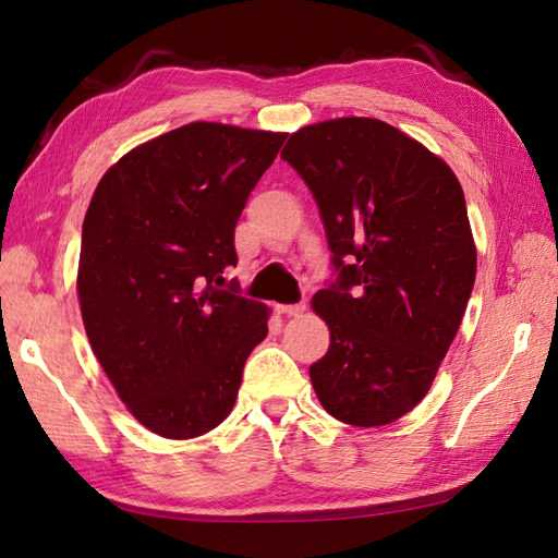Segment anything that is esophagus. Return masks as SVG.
I'll return each mask as SVG.
<instances>
[{
  "label": "esophagus",
  "instance_id": "34e87169",
  "mask_svg": "<svg viewBox=\"0 0 558 558\" xmlns=\"http://www.w3.org/2000/svg\"><path fill=\"white\" fill-rule=\"evenodd\" d=\"M278 312L286 314V316H302L306 312V304L304 302H300V304H280Z\"/></svg>",
  "mask_w": 558,
  "mask_h": 558
}]
</instances>
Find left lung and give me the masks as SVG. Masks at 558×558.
<instances>
[{
    "label": "left lung",
    "mask_w": 558,
    "mask_h": 558,
    "mask_svg": "<svg viewBox=\"0 0 558 558\" xmlns=\"http://www.w3.org/2000/svg\"><path fill=\"white\" fill-rule=\"evenodd\" d=\"M280 158L314 194L336 268L312 300L330 330L312 386L340 422H396L429 393L475 286L462 186L420 141L372 117L302 126Z\"/></svg>",
    "instance_id": "1"
}]
</instances>
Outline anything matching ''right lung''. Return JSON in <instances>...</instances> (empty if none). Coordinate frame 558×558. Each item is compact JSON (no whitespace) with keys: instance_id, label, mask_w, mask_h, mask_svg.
Returning <instances> with one entry per match:
<instances>
[{"instance_id":"add662e5","label":"right lung","mask_w":558,"mask_h":558,"mask_svg":"<svg viewBox=\"0 0 558 558\" xmlns=\"http://www.w3.org/2000/svg\"><path fill=\"white\" fill-rule=\"evenodd\" d=\"M288 134L192 122L102 174L81 232L78 302L93 352L129 412L165 438L228 417L268 306L240 298L234 225Z\"/></svg>"}]
</instances>
